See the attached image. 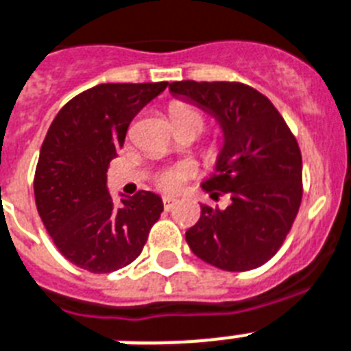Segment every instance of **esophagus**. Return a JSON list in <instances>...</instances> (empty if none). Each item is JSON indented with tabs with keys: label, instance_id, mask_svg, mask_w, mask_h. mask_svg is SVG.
<instances>
[{
	"label": "esophagus",
	"instance_id": "1",
	"mask_svg": "<svg viewBox=\"0 0 351 351\" xmlns=\"http://www.w3.org/2000/svg\"><path fill=\"white\" fill-rule=\"evenodd\" d=\"M162 204H164V209L171 210L176 205V200H175V198H169V196H164V200H162Z\"/></svg>",
	"mask_w": 351,
	"mask_h": 351
}]
</instances>
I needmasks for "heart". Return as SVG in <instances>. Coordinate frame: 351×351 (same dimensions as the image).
Here are the masks:
<instances>
[{"label":"heart","mask_w":351,"mask_h":351,"mask_svg":"<svg viewBox=\"0 0 351 351\" xmlns=\"http://www.w3.org/2000/svg\"><path fill=\"white\" fill-rule=\"evenodd\" d=\"M171 115H173V121H193L196 122L198 126L204 128V117L196 108L187 106V104H175L171 108ZM196 175V166L191 164V162H182V164H175V166H169L166 169H162L156 173L155 176V185L158 189L166 191V193H178V191L184 187V184L189 178Z\"/></svg>","instance_id":"heart-1"}]
</instances>
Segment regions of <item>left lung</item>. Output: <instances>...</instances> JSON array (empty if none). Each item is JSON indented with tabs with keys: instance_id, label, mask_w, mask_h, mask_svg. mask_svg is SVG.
I'll list each match as a JSON object with an SVG mask.
<instances>
[{
	"instance_id": "left-lung-1",
	"label": "left lung",
	"mask_w": 351,
	"mask_h": 351,
	"mask_svg": "<svg viewBox=\"0 0 351 351\" xmlns=\"http://www.w3.org/2000/svg\"><path fill=\"white\" fill-rule=\"evenodd\" d=\"M169 90L220 121L225 144L202 184L227 209L202 204L185 240L202 261L227 272L267 263L281 249L303 198V160L294 133L272 102L243 82L176 81Z\"/></svg>"
}]
</instances>
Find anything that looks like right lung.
I'll return each instance as SVG.
<instances>
[{
    "label": "right lung",
    "instance_id": "1",
    "mask_svg": "<svg viewBox=\"0 0 351 351\" xmlns=\"http://www.w3.org/2000/svg\"><path fill=\"white\" fill-rule=\"evenodd\" d=\"M166 86L99 84L68 101L48 128L34 176L36 207L57 250L79 269L108 274L130 265L160 218V196L149 191L115 207L106 173L133 117Z\"/></svg>",
    "mask_w": 351,
    "mask_h": 351
}]
</instances>
